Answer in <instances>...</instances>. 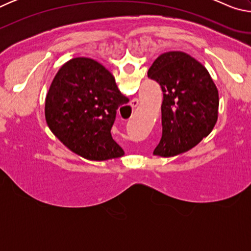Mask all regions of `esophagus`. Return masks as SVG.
<instances>
[{
	"mask_svg": "<svg viewBox=\"0 0 251 251\" xmlns=\"http://www.w3.org/2000/svg\"><path fill=\"white\" fill-rule=\"evenodd\" d=\"M138 103H139L138 99H134V100H131V101H130V106H131V107H136V106L138 105Z\"/></svg>",
	"mask_w": 251,
	"mask_h": 251,
	"instance_id": "esophagus-1",
	"label": "esophagus"
}]
</instances>
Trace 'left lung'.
Returning <instances> with one entry per match:
<instances>
[{"label": "left lung", "instance_id": "left-lung-1", "mask_svg": "<svg viewBox=\"0 0 251 251\" xmlns=\"http://www.w3.org/2000/svg\"><path fill=\"white\" fill-rule=\"evenodd\" d=\"M148 77L163 91V135L152 154L173 157L192 150L207 137L218 118V90L206 67L184 52L159 55Z\"/></svg>", "mask_w": 251, "mask_h": 251}]
</instances>
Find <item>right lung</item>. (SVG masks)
<instances>
[{
  "label": "right lung",
  "instance_id": "1",
  "mask_svg": "<svg viewBox=\"0 0 251 251\" xmlns=\"http://www.w3.org/2000/svg\"><path fill=\"white\" fill-rule=\"evenodd\" d=\"M128 101L108 70L88 57L66 62L55 75L45 100L52 133L75 154L90 160L124 155L110 129L116 110Z\"/></svg>",
  "mask_w": 251,
  "mask_h": 251
}]
</instances>
